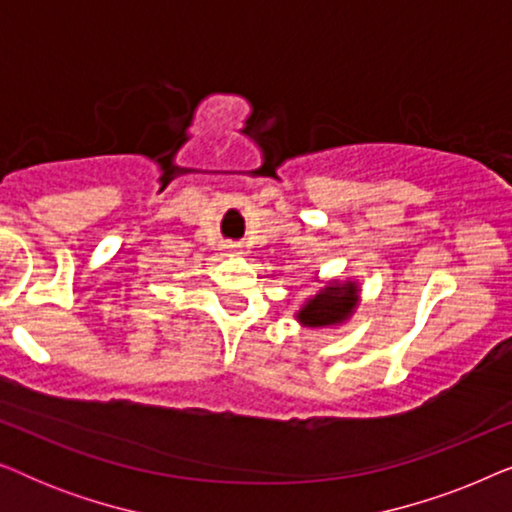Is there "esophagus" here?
I'll list each match as a JSON object with an SVG mask.
<instances>
[{
  "label": "esophagus",
  "instance_id": "esophagus-1",
  "mask_svg": "<svg viewBox=\"0 0 512 512\" xmlns=\"http://www.w3.org/2000/svg\"><path fill=\"white\" fill-rule=\"evenodd\" d=\"M221 251H226V254H230V256H237V254H242V244L233 242V240H223Z\"/></svg>",
  "mask_w": 512,
  "mask_h": 512
}]
</instances>
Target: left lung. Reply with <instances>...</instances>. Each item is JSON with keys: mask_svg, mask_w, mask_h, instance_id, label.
Masks as SVG:
<instances>
[{"mask_svg": "<svg viewBox=\"0 0 512 512\" xmlns=\"http://www.w3.org/2000/svg\"><path fill=\"white\" fill-rule=\"evenodd\" d=\"M356 303V289L354 284L345 286H328L319 293L317 298H312L303 310L298 312V319L305 326H331L338 321L347 319V314L354 310Z\"/></svg>", "mask_w": 512, "mask_h": 512, "instance_id": "8db88e82", "label": "left lung"}]
</instances>
